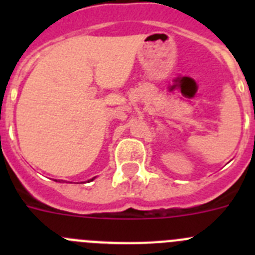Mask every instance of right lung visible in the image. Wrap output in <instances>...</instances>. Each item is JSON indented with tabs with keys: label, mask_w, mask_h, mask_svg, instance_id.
<instances>
[{
	"label": "right lung",
	"mask_w": 255,
	"mask_h": 255,
	"mask_svg": "<svg viewBox=\"0 0 255 255\" xmlns=\"http://www.w3.org/2000/svg\"><path fill=\"white\" fill-rule=\"evenodd\" d=\"M93 180H94V177H93V179H92V180H89V181H93Z\"/></svg>",
	"instance_id": "add662e5"
}]
</instances>
